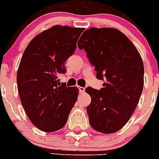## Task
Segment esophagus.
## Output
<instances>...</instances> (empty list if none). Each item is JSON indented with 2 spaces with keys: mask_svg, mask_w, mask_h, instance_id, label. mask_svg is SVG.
Masks as SVG:
<instances>
[{
  "mask_svg": "<svg viewBox=\"0 0 159 159\" xmlns=\"http://www.w3.org/2000/svg\"><path fill=\"white\" fill-rule=\"evenodd\" d=\"M79 89H80V93H84V91H85V88L79 87Z\"/></svg>",
  "mask_w": 159,
  "mask_h": 159,
  "instance_id": "1",
  "label": "esophagus"
}]
</instances>
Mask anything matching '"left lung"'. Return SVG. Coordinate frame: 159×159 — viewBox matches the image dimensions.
Here are the masks:
<instances>
[{
	"label": "left lung",
	"instance_id": "8db88e82",
	"mask_svg": "<svg viewBox=\"0 0 159 159\" xmlns=\"http://www.w3.org/2000/svg\"><path fill=\"white\" fill-rule=\"evenodd\" d=\"M103 88L91 87L87 107L90 125L104 134L120 130L131 117L144 87V64L130 40L118 29L91 28L78 42Z\"/></svg>",
	"mask_w": 159,
	"mask_h": 159
}]
</instances>
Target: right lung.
<instances>
[{"instance_id":"right-lung-1","label":"right lung","mask_w":159,"mask_h":159,"mask_svg":"<svg viewBox=\"0 0 159 159\" xmlns=\"http://www.w3.org/2000/svg\"><path fill=\"white\" fill-rule=\"evenodd\" d=\"M84 29L56 25L37 35L25 49L17 72L18 92L31 122L40 130L64 127L79 89L61 84L65 62L75 52Z\"/></svg>"}]
</instances>
